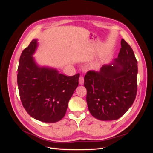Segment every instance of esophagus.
<instances>
[{
  "instance_id": "obj_1",
  "label": "esophagus",
  "mask_w": 153,
  "mask_h": 153,
  "mask_svg": "<svg viewBox=\"0 0 153 153\" xmlns=\"http://www.w3.org/2000/svg\"><path fill=\"white\" fill-rule=\"evenodd\" d=\"M79 83L81 85H83V83H84V77L83 76H81L79 77Z\"/></svg>"
}]
</instances>
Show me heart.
I'll list each match as a JSON object with an SVG mask.
<instances>
[{
	"label": "heart",
	"instance_id": "b5f03b06",
	"mask_svg": "<svg viewBox=\"0 0 153 153\" xmlns=\"http://www.w3.org/2000/svg\"><path fill=\"white\" fill-rule=\"evenodd\" d=\"M98 67H99V64H97V63L93 64L92 66H91V68H93V69H97V68H98Z\"/></svg>",
	"mask_w": 153,
	"mask_h": 153
}]
</instances>
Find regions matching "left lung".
I'll return each mask as SVG.
<instances>
[{
	"instance_id": "1",
	"label": "left lung",
	"mask_w": 153,
	"mask_h": 153,
	"mask_svg": "<svg viewBox=\"0 0 153 153\" xmlns=\"http://www.w3.org/2000/svg\"><path fill=\"white\" fill-rule=\"evenodd\" d=\"M121 47L118 58L112 63L103 65L99 71H88L84 77L89 112L104 121L122 117L137 95V61L131 47L123 39Z\"/></svg>"
}]
</instances>
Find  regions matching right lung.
<instances>
[{
    "instance_id": "add662e5",
    "label": "right lung",
    "mask_w": 153,
    "mask_h": 153,
    "mask_svg": "<svg viewBox=\"0 0 153 153\" xmlns=\"http://www.w3.org/2000/svg\"><path fill=\"white\" fill-rule=\"evenodd\" d=\"M37 44L33 39L19 58V94L23 106L32 118L54 123L66 114L68 102L78 86L79 74L66 76L53 68L37 66L32 56Z\"/></svg>"
}]
</instances>
